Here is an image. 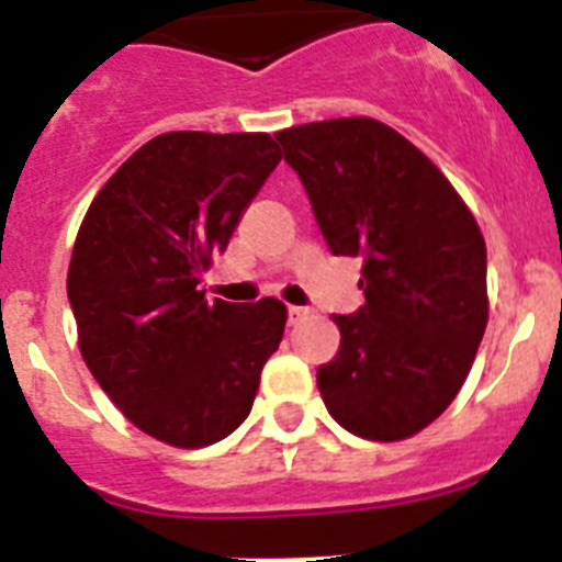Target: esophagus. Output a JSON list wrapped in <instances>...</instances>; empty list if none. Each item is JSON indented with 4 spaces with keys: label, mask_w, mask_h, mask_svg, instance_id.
Instances as JSON below:
<instances>
[{
    "label": "esophagus",
    "mask_w": 562,
    "mask_h": 562,
    "mask_svg": "<svg viewBox=\"0 0 562 562\" xmlns=\"http://www.w3.org/2000/svg\"><path fill=\"white\" fill-rule=\"evenodd\" d=\"M286 315H290V324L295 326V324H301L306 315H310V310H306V306H290V310H286Z\"/></svg>",
    "instance_id": "1"
}]
</instances>
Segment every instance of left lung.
<instances>
[{"mask_svg":"<svg viewBox=\"0 0 562 562\" xmlns=\"http://www.w3.org/2000/svg\"><path fill=\"white\" fill-rule=\"evenodd\" d=\"M335 256L362 258L366 304L331 315L335 360L317 369L331 419L371 441L428 428L473 369L486 329V245L448 177L374 117L276 134Z\"/></svg>","mask_w":562,"mask_h":562,"instance_id":"left-lung-1","label":"left lung"}]
</instances>
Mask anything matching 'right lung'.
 Segmentation results:
<instances>
[{"label":"right lung","mask_w":562,"mask_h":562,"mask_svg":"<svg viewBox=\"0 0 562 562\" xmlns=\"http://www.w3.org/2000/svg\"><path fill=\"white\" fill-rule=\"evenodd\" d=\"M281 162L265 132H168L109 177L67 272L78 349L132 425L205 448L247 419L286 306L207 301L202 272Z\"/></svg>","instance_id":"obj_1"}]
</instances>
